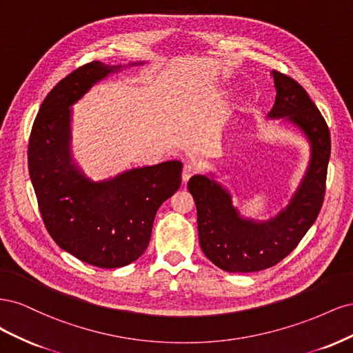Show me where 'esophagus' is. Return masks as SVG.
<instances>
[{"label": "esophagus", "mask_w": 353, "mask_h": 353, "mask_svg": "<svg viewBox=\"0 0 353 353\" xmlns=\"http://www.w3.org/2000/svg\"><path fill=\"white\" fill-rule=\"evenodd\" d=\"M197 172H199V168H197V166L191 165V163L185 165L184 169H183V181H184V183H187V181H188L191 176H193V175H196Z\"/></svg>", "instance_id": "34e87169"}]
</instances>
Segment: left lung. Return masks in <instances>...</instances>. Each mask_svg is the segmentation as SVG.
I'll return each instance as SVG.
<instances>
[{
  "instance_id": "obj_1",
  "label": "left lung",
  "mask_w": 353,
  "mask_h": 353,
  "mask_svg": "<svg viewBox=\"0 0 353 353\" xmlns=\"http://www.w3.org/2000/svg\"><path fill=\"white\" fill-rule=\"evenodd\" d=\"M271 74L276 95L268 116L293 123L311 145L306 174L290 203L274 218L258 222L240 215L228 190L212 175L188 181L197 208L200 248L227 272L262 271L283 261L312 227L324 201L331 152L328 126L302 85L279 70Z\"/></svg>"
}]
</instances>
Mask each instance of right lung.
Returning <instances> with one entry per match:
<instances>
[{
  "instance_id": "add662e5",
  "label": "right lung",
  "mask_w": 353,
  "mask_h": 353,
  "mask_svg": "<svg viewBox=\"0 0 353 353\" xmlns=\"http://www.w3.org/2000/svg\"><path fill=\"white\" fill-rule=\"evenodd\" d=\"M143 65L131 63V66ZM122 66L91 61L61 79L32 126L28 165L46 228L63 250L99 268L137 261L152 237L156 212L181 185L178 160L134 168L94 183L73 162L72 105Z\"/></svg>"
}]
</instances>
